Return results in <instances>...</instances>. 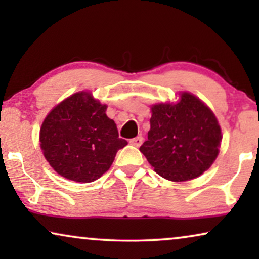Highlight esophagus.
I'll return each instance as SVG.
<instances>
[{"mask_svg": "<svg viewBox=\"0 0 259 259\" xmlns=\"http://www.w3.org/2000/svg\"><path fill=\"white\" fill-rule=\"evenodd\" d=\"M143 141H144L143 137H137V138H133V139H131L130 144L133 145V146H136V147H139V146H141V144H143Z\"/></svg>", "mask_w": 259, "mask_h": 259, "instance_id": "obj_1", "label": "esophagus"}]
</instances>
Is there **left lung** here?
Returning a JSON list of instances; mask_svg holds the SVG:
<instances>
[{"label": "left lung", "mask_w": 259, "mask_h": 259, "mask_svg": "<svg viewBox=\"0 0 259 259\" xmlns=\"http://www.w3.org/2000/svg\"><path fill=\"white\" fill-rule=\"evenodd\" d=\"M151 109V130L140 152L154 171L171 182H186L210 168L222 143L213 112L187 92L177 104H157Z\"/></svg>", "instance_id": "8db88e82"}]
</instances>
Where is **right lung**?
Segmentation results:
<instances>
[{"instance_id": "add662e5", "label": "right lung", "mask_w": 259, "mask_h": 259, "mask_svg": "<svg viewBox=\"0 0 259 259\" xmlns=\"http://www.w3.org/2000/svg\"><path fill=\"white\" fill-rule=\"evenodd\" d=\"M88 92L70 95L49 112L40 130L46 160L63 178L91 183L108 171L127 141Z\"/></svg>"}]
</instances>
